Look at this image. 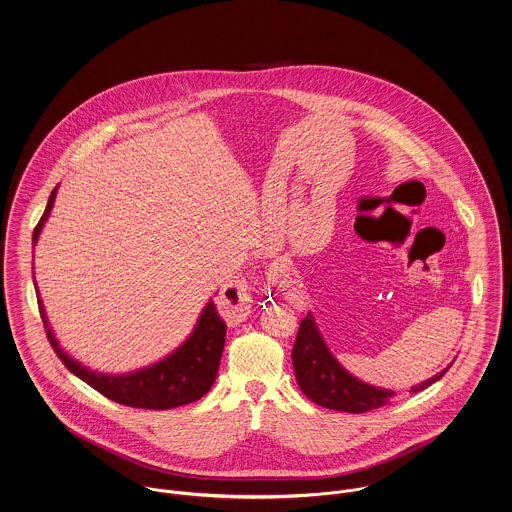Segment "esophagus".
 <instances>
[{
    "instance_id": "esophagus-1",
    "label": "esophagus",
    "mask_w": 512,
    "mask_h": 512,
    "mask_svg": "<svg viewBox=\"0 0 512 512\" xmlns=\"http://www.w3.org/2000/svg\"><path fill=\"white\" fill-rule=\"evenodd\" d=\"M221 308L225 312V316L231 320V322H243L248 316V298H246V289L243 285H237L235 283V302H231L227 296H221Z\"/></svg>"
}]
</instances>
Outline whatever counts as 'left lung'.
Returning <instances> with one entry per match:
<instances>
[{
    "mask_svg": "<svg viewBox=\"0 0 512 512\" xmlns=\"http://www.w3.org/2000/svg\"><path fill=\"white\" fill-rule=\"evenodd\" d=\"M451 364L439 374L414 385L410 393H418L430 387L431 383L445 376ZM293 366H295L296 383L300 391L310 401L331 410L362 414V412L389 404V401L395 397V391L370 385L352 376L341 366V362L325 345L312 312L306 314V318L298 327V335L293 347Z\"/></svg>",
    "mask_w": 512,
    "mask_h": 512,
    "instance_id": "8db88e82",
    "label": "left lung"
}]
</instances>
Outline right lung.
<instances>
[{
  "mask_svg": "<svg viewBox=\"0 0 512 512\" xmlns=\"http://www.w3.org/2000/svg\"><path fill=\"white\" fill-rule=\"evenodd\" d=\"M55 194H57V187L52 190L44 216L40 217L32 233L34 246L38 243L42 227L54 208ZM34 287H36V281H34ZM36 296H38L40 316L46 327L50 345L54 347L55 354L61 358L65 368L73 376L79 377L92 389H96L98 393H102L104 397H108L115 403L135 406V408L167 410V408L183 406V404L202 399L216 381L217 368H219L221 352L225 345L227 325L219 318L212 298L206 302L204 310L200 312L187 341H183L165 358L135 372L102 374L86 368L79 360H75L73 356H69L65 350L61 349L59 341L55 339L54 329L50 327V320L46 316V308L42 304L40 293H36Z\"/></svg>",
  "mask_w": 512,
  "mask_h": 512,
  "instance_id": "right-lung-1",
  "label": "right lung"
}]
</instances>
